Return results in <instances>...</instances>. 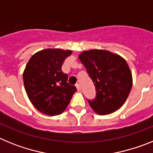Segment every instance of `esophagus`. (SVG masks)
<instances>
[{
  "mask_svg": "<svg viewBox=\"0 0 153 153\" xmlns=\"http://www.w3.org/2000/svg\"><path fill=\"white\" fill-rule=\"evenodd\" d=\"M76 89H77L78 91H80V90H81L80 85H79V84H76Z\"/></svg>",
  "mask_w": 153,
  "mask_h": 153,
  "instance_id": "obj_1",
  "label": "esophagus"
}]
</instances>
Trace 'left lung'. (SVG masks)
Here are the masks:
<instances>
[{
    "label": "left lung",
    "mask_w": 153,
    "mask_h": 153,
    "mask_svg": "<svg viewBox=\"0 0 153 153\" xmlns=\"http://www.w3.org/2000/svg\"><path fill=\"white\" fill-rule=\"evenodd\" d=\"M96 87L90 107L100 115L113 113L123 105L130 93L132 77L126 61L104 50H91L79 55Z\"/></svg>",
    "instance_id": "8db88e82"
}]
</instances>
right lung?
Wrapping results in <instances>:
<instances>
[{
	"label": "right lung",
	"instance_id": "add662e5",
	"mask_svg": "<svg viewBox=\"0 0 153 153\" xmlns=\"http://www.w3.org/2000/svg\"><path fill=\"white\" fill-rule=\"evenodd\" d=\"M71 51L46 49L36 53L23 74L28 98L36 109L49 116L61 114L76 91L67 83L68 76L62 72V65Z\"/></svg>",
	"mask_w": 153,
	"mask_h": 153
}]
</instances>
